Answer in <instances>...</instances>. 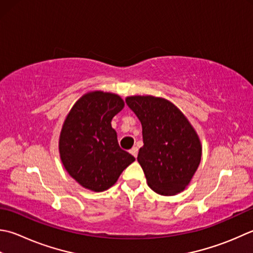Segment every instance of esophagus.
<instances>
[{
	"label": "esophagus",
	"mask_w": 253,
	"mask_h": 253,
	"mask_svg": "<svg viewBox=\"0 0 253 253\" xmlns=\"http://www.w3.org/2000/svg\"><path fill=\"white\" fill-rule=\"evenodd\" d=\"M129 152L131 153V155L135 157V158H137V155H138V148L137 147H132L131 149L129 150Z\"/></svg>",
	"instance_id": "esophagus-1"
}]
</instances>
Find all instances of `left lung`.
I'll return each instance as SVG.
<instances>
[{"mask_svg": "<svg viewBox=\"0 0 253 253\" xmlns=\"http://www.w3.org/2000/svg\"><path fill=\"white\" fill-rule=\"evenodd\" d=\"M139 118L143 146L137 160L148 185L160 195L185 190L200 166L201 140L179 108L170 101L151 95L126 98Z\"/></svg>", "mask_w": 253, "mask_h": 253, "instance_id": "left-lung-1", "label": "left lung"}]
</instances>
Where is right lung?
Returning <instances> with one entry per match:
<instances>
[{
  "instance_id": "1",
  "label": "right lung",
  "mask_w": 253,
  "mask_h": 253,
  "mask_svg": "<svg viewBox=\"0 0 253 253\" xmlns=\"http://www.w3.org/2000/svg\"><path fill=\"white\" fill-rule=\"evenodd\" d=\"M124 105L117 94L88 92L79 98L64 120L59 138L60 159L64 169L84 189H110L135 161L118 145L111 124Z\"/></svg>"
}]
</instances>
